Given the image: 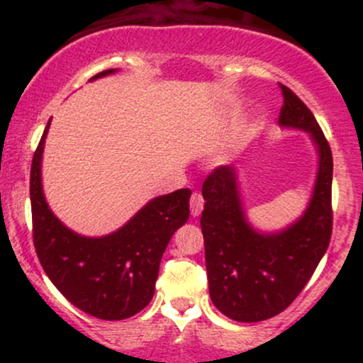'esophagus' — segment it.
<instances>
[{"label":"esophagus","mask_w":363,"mask_h":363,"mask_svg":"<svg viewBox=\"0 0 363 363\" xmlns=\"http://www.w3.org/2000/svg\"><path fill=\"white\" fill-rule=\"evenodd\" d=\"M191 215L193 216H198L199 213H201L203 206H205V199H203L201 193H198V191H194L193 194H191Z\"/></svg>","instance_id":"1"}]
</instances>
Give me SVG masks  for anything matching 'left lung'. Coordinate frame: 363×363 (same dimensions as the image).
<instances>
[{
	"mask_svg": "<svg viewBox=\"0 0 363 363\" xmlns=\"http://www.w3.org/2000/svg\"><path fill=\"white\" fill-rule=\"evenodd\" d=\"M278 123L311 133L318 145L319 170L306 213L285 230L261 234L247 223L237 189V174L220 165L203 182L201 230L210 297L227 318L257 323L285 311L303 290L333 232V155L314 114L281 85Z\"/></svg>",
	"mask_w": 363,
	"mask_h": 363,
	"instance_id": "obj_1",
	"label": "left lung"
}]
</instances>
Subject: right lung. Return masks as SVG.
<instances>
[{
    "instance_id": "right-lung-1",
    "label": "right lung",
    "mask_w": 363,
    "mask_h": 363,
    "mask_svg": "<svg viewBox=\"0 0 363 363\" xmlns=\"http://www.w3.org/2000/svg\"><path fill=\"white\" fill-rule=\"evenodd\" d=\"M106 69L91 80L114 73ZM48 126L32 158L30 205L37 257L45 274L73 306L94 318L121 320L138 314L155 294L162 254L189 218V189L158 196L106 237L74 234L54 216L40 182Z\"/></svg>"
}]
</instances>
